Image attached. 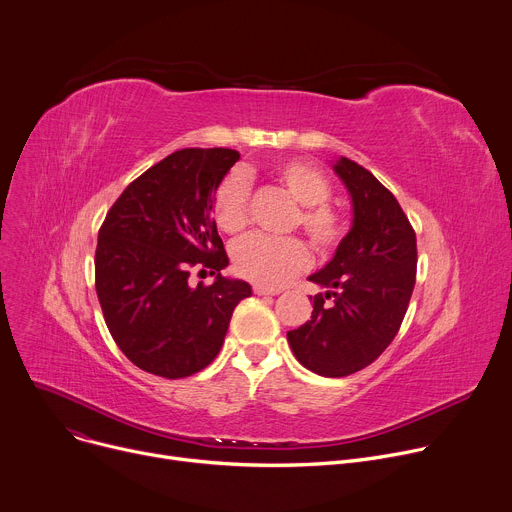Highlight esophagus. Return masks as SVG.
<instances>
[{
	"label": "esophagus",
	"instance_id": "esophagus-1",
	"mask_svg": "<svg viewBox=\"0 0 512 512\" xmlns=\"http://www.w3.org/2000/svg\"><path fill=\"white\" fill-rule=\"evenodd\" d=\"M253 292L257 296H277V294H280V290H271V288H263V286H253Z\"/></svg>",
	"mask_w": 512,
	"mask_h": 512
}]
</instances>
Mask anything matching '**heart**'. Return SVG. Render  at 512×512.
I'll use <instances>...</instances> for the list:
<instances>
[{"label": "heart", "instance_id": "b5f03b06", "mask_svg": "<svg viewBox=\"0 0 512 512\" xmlns=\"http://www.w3.org/2000/svg\"><path fill=\"white\" fill-rule=\"evenodd\" d=\"M273 179L298 204L290 228H302L312 247L331 253L345 235V218L331 206V183L320 169L306 161L290 159L273 167ZM212 214L220 230L237 235L249 222V183L241 171L228 173L216 188ZM232 269L245 280L280 288L310 263V253L302 241L247 237L230 251Z\"/></svg>", "mask_w": 512, "mask_h": 512}]
</instances>
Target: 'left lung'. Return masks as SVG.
<instances>
[{"mask_svg":"<svg viewBox=\"0 0 512 512\" xmlns=\"http://www.w3.org/2000/svg\"><path fill=\"white\" fill-rule=\"evenodd\" d=\"M333 169L351 196L353 224L335 257L308 277L329 290L310 296L312 316L288 343L314 374L345 378L376 361L400 329L416 282V235L365 167L341 157Z\"/></svg>","mask_w":512,"mask_h":512,"instance_id":"8db88e82","label":"left lung"}]
</instances>
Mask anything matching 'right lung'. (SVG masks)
<instances>
[{
    "instance_id": "add662e5",
    "label": "right lung",
    "mask_w": 512,
    "mask_h": 512,
    "mask_svg": "<svg viewBox=\"0 0 512 512\" xmlns=\"http://www.w3.org/2000/svg\"><path fill=\"white\" fill-rule=\"evenodd\" d=\"M232 149H181L136 177L98 235L96 292L120 351L149 374L177 380L218 355L232 310L251 296L243 280L220 275L228 257L212 200ZM217 273L192 287L189 269Z\"/></svg>"
}]
</instances>
